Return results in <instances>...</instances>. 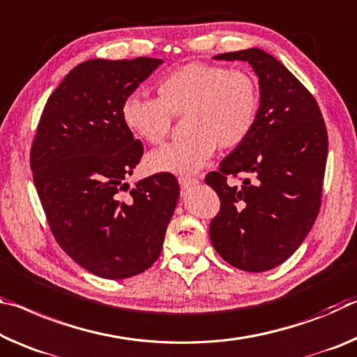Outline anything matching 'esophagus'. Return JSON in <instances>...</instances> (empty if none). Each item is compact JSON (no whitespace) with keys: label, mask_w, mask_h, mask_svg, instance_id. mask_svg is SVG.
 <instances>
[{"label":"esophagus","mask_w":357,"mask_h":357,"mask_svg":"<svg viewBox=\"0 0 357 357\" xmlns=\"http://www.w3.org/2000/svg\"><path fill=\"white\" fill-rule=\"evenodd\" d=\"M178 181H179V185H181V188H183L184 190L194 188V185L199 184V179L189 178V176H181Z\"/></svg>","instance_id":"34e87169"}]
</instances>
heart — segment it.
Returning a JSON list of instances; mask_svg holds the SVG:
<instances>
[{"label": "heart", "instance_id": "heart-1", "mask_svg": "<svg viewBox=\"0 0 357 357\" xmlns=\"http://www.w3.org/2000/svg\"><path fill=\"white\" fill-rule=\"evenodd\" d=\"M157 98L132 93L121 117L130 133L158 144L169 132L172 116L183 114L188 135L146 155L151 172L189 174L211 158L216 148L235 149L250 137L259 112V87L238 68L190 61L163 76Z\"/></svg>", "mask_w": 357, "mask_h": 357}]
</instances>
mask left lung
Instances as JSON below:
<instances>
[{
	"instance_id": "8db88e82",
	"label": "left lung",
	"mask_w": 357,
	"mask_h": 357,
	"mask_svg": "<svg viewBox=\"0 0 357 357\" xmlns=\"http://www.w3.org/2000/svg\"><path fill=\"white\" fill-rule=\"evenodd\" d=\"M248 61L259 77V112L250 137L206 176L220 211L209 238L225 262L267 271L289 259L313 227L321 206L327 130L319 106L302 82L262 49L213 56ZM248 174L240 188L227 176Z\"/></svg>"
}]
</instances>
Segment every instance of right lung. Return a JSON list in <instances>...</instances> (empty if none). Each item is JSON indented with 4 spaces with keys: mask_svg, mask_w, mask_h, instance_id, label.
<instances>
[{
    "mask_svg": "<svg viewBox=\"0 0 357 357\" xmlns=\"http://www.w3.org/2000/svg\"><path fill=\"white\" fill-rule=\"evenodd\" d=\"M162 63L138 56L73 68L44 106L31 146L33 179L55 240L106 280L130 278L155 262L179 199L169 173L121 194L143 155L122 122V101Z\"/></svg>",
    "mask_w": 357,
    "mask_h": 357,
    "instance_id": "obj_1",
    "label": "right lung"
}]
</instances>
